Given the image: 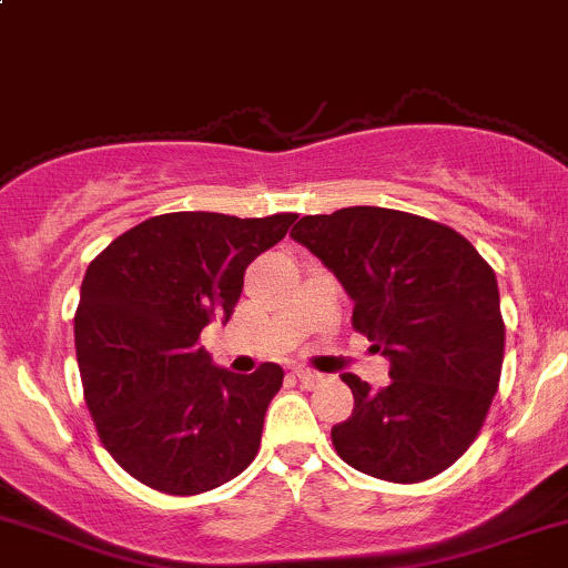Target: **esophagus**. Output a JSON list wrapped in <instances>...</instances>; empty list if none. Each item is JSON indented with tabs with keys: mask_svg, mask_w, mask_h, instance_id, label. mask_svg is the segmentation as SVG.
<instances>
[{
	"mask_svg": "<svg viewBox=\"0 0 568 568\" xmlns=\"http://www.w3.org/2000/svg\"><path fill=\"white\" fill-rule=\"evenodd\" d=\"M293 374H295V379H298L304 387H315L317 382L323 379L321 374H315V371H310V368H295Z\"/></svg>",
	"mask_w": 568,
	"mask_h": 568,
	"instance_id": "34e87169",
	"label": "esophagus"
}]
</instances>
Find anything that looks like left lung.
<instances>
[{
  "label": "left lung",
  "instance_id": "left-lung-1",
  "mask_svg": "<svg viewBox=\"0 0 568 568\" xmlns=\"http://www.w3.org/2000/svg\"><path fill=\"white\" fill-rule=\"evenodd\" d=\"M354 301V328L390 362L374 390L343 374L354 413L332 426L351 468L387 483L446 471L479 435L505 354L499 287L477 247L440 223L379 206L301 217L290 231Z\"/></svg>",
  "mask_w": 568,
  "mask_h": 568
}]
</instances>
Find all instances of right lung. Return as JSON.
Segmentation results:
<instances>
[{
  "instance_id": "obj_1",
  "label": "right lung",
  "mask_w": 568,
  "mask_h": 568,
  "mask_svg": "<svg viewBox=\"0 0 568 568\" xmlns=\"http://www.w3.org/2000/svg\"><path fill=\"white\" fill-rule=\"evenodd\" d=\"M295 214H159L89 264L74 315L85 404L108 455L161 494L194 496L245 471L284 371L214 365L197 343L229 323L245 270Z\"/></svg>"
}]
</instances>
